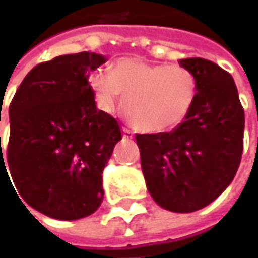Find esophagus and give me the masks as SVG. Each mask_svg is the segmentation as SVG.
<instances>
[{"mask_svg":"<svg viewBox=\"0 0 258 258\" xmlns=\"http://www.w3.org/2000/svg\"><path fill=\"white\" fill-rule=\"evenodd\" d=\"M122 136H124V138H130V140H131V138L134 137V133L130 128H125V127H124V128H122Z\"/></svg>","mask_w":258,"mask_h":258,"instance_id":"esophagus-1","label":"esophagus"}]
</instances>
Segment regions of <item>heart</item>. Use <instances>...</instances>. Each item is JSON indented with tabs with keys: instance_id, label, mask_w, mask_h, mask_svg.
<instances>
[{
	"instance_id": "heart-1",
	"label": "heart",
	"mask_w": 258,
	"mask_h": 258,
	"mask_svg": "<svg viewBox=\"0 0 258 258\" xmlns=\"http://www.w3.org/2000/svg\"><path fill=\"white\" fill-rule=\"evenodd\" d=\"M95 101L114 111L121 95L128 121L147 133L175 128L187 118L197 94V81L178 64H151L138 58H120L111 71L98 68L90 76Z\"/></svg>"
}]
</instances>
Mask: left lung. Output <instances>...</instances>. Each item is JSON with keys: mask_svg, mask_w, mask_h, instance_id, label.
Returning <instances> with one entry per match:
<instances>
[{"mask_svg": "<svg viewBox=\"0 0 258 258\" xmlns=\"http://www.w3.org/2000/svg\"><path fill=\"white\" fill-rule=\"evenodd\" d=\"M197 81L187 118L170 133L137 134L147 188L174 213L209 206L233 181L243 154L244 110L233 77L213 61L185 58Z\"/></svg>", "mask_w": 258, "mask_h": 258, "instance_id": "left-lung-1", "label": "left lung"}]
</instances>
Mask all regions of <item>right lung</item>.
I'll return each mask as SVG.
<instances>
[{
	"mask_svg": "<svg viewBox=\"0 0 258 258\" xmlns=\"http://www.w3.org/2000/svg\"><path fill=\"white\" fill-rule=\"evenodd\" d=\"M104 62L87 51L41 62L10 104L7 161L14 185L48 217H87L104 199L102 170L121 140L117 120L97 110L88 81ZM0 160L5 167L3 151Z\"/></svg>",
	"mask_w": 258,
	"mask_h": 258,
	"instance_id": "1",
	"label": "right lung"
}]
</instances>
